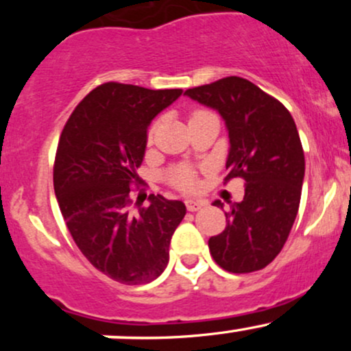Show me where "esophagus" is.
I'll return each instance as SVG.
<instances>
[{"label":"esophagus","mask_w":351,"mask_h":351,"mask_svg":"<svg viewBox=\"0 0 351 351\" xmlns=\"http://www.w3.org/2000/svg\"><path fill=\"white\" fill-rule=\"evenodd\" d=\"M184 204H186L188 211H198V209L206 206V201H203V199H186V201H184Z\"/></svg>","instance_id":"obj_1"}]
</instances>
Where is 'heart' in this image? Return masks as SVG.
<instances>
[{"mask_svg": "<svg viewBox=\"0 0 351 351\" xmlns=\"http://www.w3.org/2000/svg\"><path fill=\"white\" fill-rule=\"evenodd\" d=\"M196 114H199V112H195L193 115H196ZM170 180L176 188L184 189V191H189V189L195 188V175H193V171H189V170L173 171L170 175Z\"/></svg>", "mask_w": 351, "mask_h": 351, "instance_id": "heart-1", "label": "heart"}]
</instances>
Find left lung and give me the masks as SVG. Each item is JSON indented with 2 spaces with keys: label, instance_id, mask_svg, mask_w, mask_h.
<instances>
[{
  "label": "left lung",
  "instance_id": "1",
  "mask_svg": "<svg viewBox=\"0 0 351 351\" xmlns=\"http://www.w3.org/2000/svg\"><path fill=\"white\" fill-rule=\"evenodd\" d=\"M184 94L223 117L231 143L224 181L245 183L244 199L224 213V231L209 237V252L228 272L261 271L282 251L299 211L305 158L295 122L279 100L236 75Z\"/></svg>",
  "mask_w": 351,
  "mask_h": 351
}]
</instances>
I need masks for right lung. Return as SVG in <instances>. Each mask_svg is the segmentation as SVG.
<instances>
[{
    "mask_svg": "<svg viewBox=\"0 0 351 351\" xmlns=\"http://www.w3.org/2000/svg\"><path fill=\"white\" fill-rule=\"evenodd\" d=\"M181 88L152 90L107 82L88 92L60 134L54 191L80 252L120 284L155 280L170 259V241L186 206L150 195V206L132 211L148 125L181 95ZM136 206V203H135Z\"/></svg>",
    "mask_w": 351,
    "mask_h": 351,
    "instance_id": "right-lung-1",
    "label": "right lung"
}]
</instances>
